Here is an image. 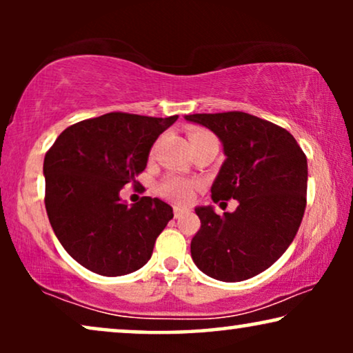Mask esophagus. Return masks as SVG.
Segmentation results:
<instances>
[{"label": "esophagus", "instance_id": "1", "mask_svg": "<svg viewBox=\"0 0 353 353\" xmlns=\"http://www.w3.org/2000/svg\"><path fill=\"white\" fill-rule=\"evenodd\" d=\"M185 214H188V209H185V207H180V205L173 207V215H175V219H180V216Z\"/></svg>", "mask_w": 353, "mask_h": 353}]
</instances>
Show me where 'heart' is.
Returning <instances> with one entry per match:
<instances>
[{"label":"heart","instance_id":"obj_1","mask_svg":"<svg viewBox=\"0 0 353 353\" xmlns=\"http://www.w3.org/2000/svg\"><path fill=\"white\" fill-rule=\"evenodd\" d=\"M210 137H214V134L207 132V130L194 128L190 132V143L194 144L197 141H201V139H205ZM196 186H197L196 181L170 175V176H165L161 183H159L157 192L168 201L178 202V204H185V202H190L192 199Z\"/></svg>","mask_w":353,"mask_h":353}]
</instances>
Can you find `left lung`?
Listing matches in <instances>:
<instances>
[{
	"label": "left lung",
	"mask_w": 353,
	"mask_h": 353,
	"mask_svg": "<svg viewBox=\"0 0 353 353\" xmlns=\"http://www.w3.org/2000/svg\"><path fill=\"white\" fill-rule=\"evenodd\" d=\"M223 143L226 161L212 201L238 199L234 212L216 215L196 207L201 228L191 241L197 268L219 281H244L262 273L296 238L307 205V157L288 130L231 110L186 115Z\"/></svg>",
	"instance_id": "1"
}]
</instances>
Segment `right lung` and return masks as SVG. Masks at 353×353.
Returning a JSON list of instances; mask_svg holds the SVG:
<instances>
[{"label":"right lung","instance_id":"add662e5","mask_svg":"<svg viewBox=\"0 0 353 353\" xmlns=\"http://www.w3.org/2000/svg\"><path fill=\"white\" fill-rule=\"evenodd\" d=\"M176 119L104 114L67 127L48 149V219L62 248L90 272L120 276L151 259L173 219L172 207L148 196L130 207L120 191L128 183L137 186L154 141Z\"/></svg>","mask_w":353,"mask_h":353}]
</instances>
